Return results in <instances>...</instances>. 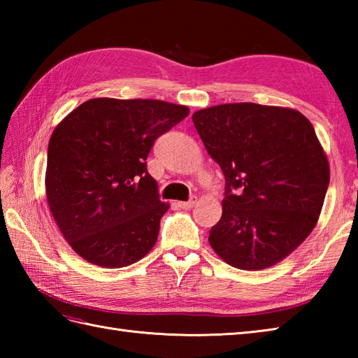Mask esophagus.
<instances>
[{"label":"esophagus","instance_id":"34e87169","mask_svg":"<svg viewBox=\"0 0 358 358\" xmlns=\"http://www.w3.org/2000/svg\"><path fill=\"white\" fill-rule=\"evenodd\" d=\"M196 204V196H192L191 200H187V201H180L178 203V206L181 208V209H192L194 206Z\"/></svg>","mask_w":358,"mask_h":358}]
</instances>
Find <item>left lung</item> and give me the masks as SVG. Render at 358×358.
Masks as SVG:
<instances>
[{
  "label": "left lung",
  "mask_w": 358,
  "mask_h": 358,
  "mask_svg": "<svg viewBox=\"0 0 358 358\" xmlns=\"http://www.w3.org/2000/svg\"><path fill=\"white\" fill-rule=\"evenodd\" d=\"M192 121L226 178L212 249L243 271L285 260L313 232L329 186L328 157L310 121L291 108L255 103L212 106Z\"/></svg>",
  "instance_id": "obj_1"
}]
</instances>
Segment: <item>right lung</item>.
I'll use <instances>...</instances> for the list:
<instances>
[{
  "label": "right lung",
  "mask_w": 358,
  "mask_h": 358,
  "mask_svg": "<svg viewBox=\"0 0 358 358\" xmlns=\"http://www.w3.org/2000/svg\"><path fill=\"white\" fill-rule=\"evenodd\" d=\"M189 115L162 100L92 98L53 131L45 199L69 246L86 262L115 269L155 246L169 209L146 158L159 135Z\"/></svg>",
  "instance_id": "obj_1"
}]
</instances>
